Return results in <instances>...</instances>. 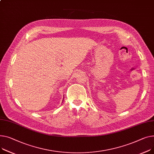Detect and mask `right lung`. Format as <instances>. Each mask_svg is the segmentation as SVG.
Returning a JSON list of instances; mask_svg holds the SVG:
<instances>
[{
    "instance_id": "right-lung-1",
    "label": "right lung",
    "mask_w": 154,
    "mask_h": 154,
    "mask_svg": "<svg viewBox=\"0 0 154 154\" xmlns=\"http://www.w3.org/2000/svg\"><path fill=\"white\" fill-rule=\"evenodd\" d=\"M63 100H64V99H63Z\"/></svg>"
}]
</instances>
